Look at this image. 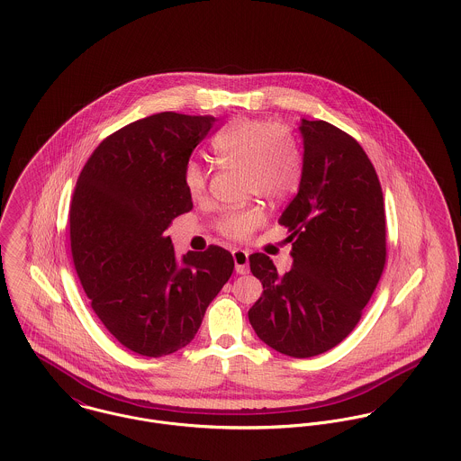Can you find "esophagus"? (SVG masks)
Masks as SVG:
<instances>
[{"label":"esophagus","instance_id":"obj_1","mask_svg":"<svg viewBox=\"0 0 461 461\" xmlns=\"http://www.w3.org/2000/svg\"><path fill=\"white\" fill-rule=\"evenodd\" d=\"M233 261H235L237 274H248L249 272V251L235 249L233 251Z\"/></svg>","mask_w":461,"mask_h":461}]
</instances>
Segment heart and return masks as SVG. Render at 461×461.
Segmentation results:
<instances>
[{"mask_svg":"<svg viewBox=\"0 0 461 461\" xmlns=\"http://www.w3.org/2000/svg\"><path fill=\"white\" fill-rule=\"evenodd\" d=\"M212 149L221 162L240 166L246 171V189L251 194L281 202L299 189L303 152L292 131L281 123L239 118L215 134ZM184 182L191 196H202L208 184L205 167L198 160H189ZM263 224V206L251 203L224 212L217 221V230L228 239L246 240Z\"/></svg>","mask_w":461,"mask_h":461,"instance_id":"obj_1","label":"heart"}]
</instances>
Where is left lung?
Masks as SVG:
<instances>
[{
  "mask_svg": "<svg viewBox=\"0 0 461 461\" xmlns=\"http://www.w3.org/2000/svg\"><path fill=\"white\" fill-rule=\"evenodd\" d=\"M301 132L303 178L279 219L294 267L281 276L268 256H249L263 285L249 321L270 348L306 358L356 329L382 277L387 240L380 180L362 147L323 120H303Z\"/></svg>",
  "mask_w": 461,
  "mask_h": 461,
  "instance_id": "left-lung-1",
  "label": "left lung"
}]
</instances>
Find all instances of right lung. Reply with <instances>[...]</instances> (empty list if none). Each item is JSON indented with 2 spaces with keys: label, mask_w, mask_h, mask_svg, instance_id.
I'll list each match as a JSON object with an SVG mask.
<instances>
[{
  "label": "right lung",
  "mask_w": 461,
  "mask_h": 461,
  "mask_svg": "<svg viewBox=\"0 0 461 461\" xmlns=\"http://www.w3.org/2000/svg\"><path fill=\"white\" fill-rule=\"evenodd\" d=\"M213 125V116L173 111L132 122L94 150L74 189L70 249L79 281L104 327L145 357L193 341L235 267L219 246L178 265L164 235L193 208L184 169Z\"/></svg>",
  "instance_id": "add662e5"
}]
</instances>
